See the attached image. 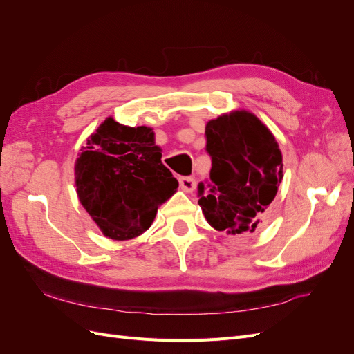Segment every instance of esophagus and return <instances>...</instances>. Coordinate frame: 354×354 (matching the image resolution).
Here are the masks:
<instances>
[{"label":"esophagus","instance_id":"obj_1","mask_svg":"<svg viewBox=\"0 0 354 354\" xmlns=\"http://www.w3.org/2000/svg\"><path fill=\"white\" fill-rule=\"evenodd\" d=\"M178 183L181 186V189L186 190V192H194L195 190V178L192 177H187V176H183V177H178Z\"/></svg>","mask_w":354,"mask_h":354}]
</instances>
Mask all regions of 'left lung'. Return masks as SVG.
<instances>
[{
  "label": "left lung",
  "mask_w": 354,
  "mask_h": 354,
  "mask_svg": "<svg viewBox=\"0 0 354 354\" xmlns=\"http://www.w3.org/2000/svg\"><path fill=\"white\" fill-rule=\"evenodd\" d=\"M211 156L209 181L198 185L207 221L227 234H250L261 227L264 214L282 181V155L276 138L250 112L212 120L205 128Z\"/></svg>",
  "instance_id": "1"
}]
</instances>
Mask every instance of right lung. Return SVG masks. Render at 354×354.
<instances>
[{"mask_svg":"<svg viewBox=\"0 0 354 354\" xmlns=\"http://www.w3.org/2000/svg\"><path fill=\"white\" fill-rule=\"evenodd\" d=\"M87 145L75 164L81 203L106 236H138L178 186L160 162L152 128L127 127L108 118Z\"/></svg>","mask_w":354,"mask_h":354,"instance_id":"add662e5","label":"right lung"}]
</instances>
